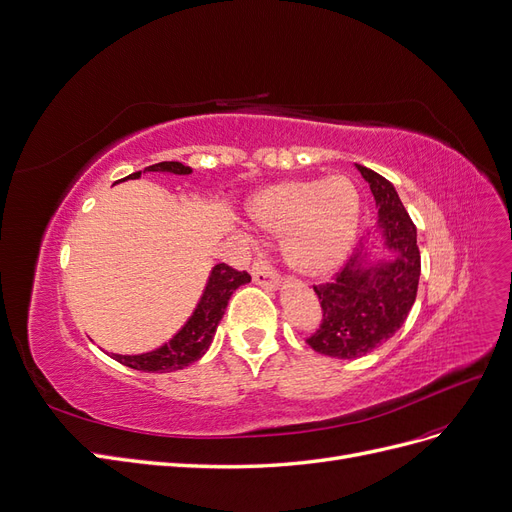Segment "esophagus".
<instances>
[{
	"instance_id": "34e87169",
	"label": "esophagus",
	"mask_w": 512,
	"mask_h": 512,
	"mask_svg": "<svg viewBox=\"0 0 512 512\" xmlns=\"http://www.w3.org/2000/svg\"><path fill=\"white\" fill-rule=\"evenodd\" d=\"M251 274H253L255 285H259L263 289H276L280 285V276L276 274V270L270 266L268 261L253 263Z\"/></svg>"
}]
</instances>
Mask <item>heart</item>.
I'll return each mask as SVG.
<instances>
[{"mask_svg": "<svg viewBox=\"0 0 512 512\" xmlns=\"http://www.w3.org/2000/svg\"><path fill=\"white\" fill-rule=\"evenodd\" d=\"M249 217L270 234L285 236L289 268L306 278L333 274L350 255L361 198L348 177L280 181L249 202Z\"/></svg>", "mask_w": 512, "mask_h": 512, "instance_id": "obj_1", "label": "heart"}]
</instances>
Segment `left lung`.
<instances>
[{
	"label": "left lung",
	"instance_id": "1",
	"mask_svg": "<svg viewBox=\"0 0 512 512\" xmlns=\"http://www.w3.org/2000/svg\"><path fill=\"white\" fill-rule=\"evenodd\" d=\"M377 208L375 240L361 246L333 282L314 287L323 323L308 344L331 358H361L403 327L420 282L418 230L394 185L356 164Z\"/></svg>",
	"mask_w": 512,
	"mask_h": 512
}]
</instances>
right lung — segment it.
I'll use <instances>...</instances> for the list:
<instances>
[{"label":"right lung","mask_w":512,"mask_h":512,"mask_svg":"<svg viewBox=\"0 0 512 512\" xmlns=\"http://www.w3.org/2000/svg\"><path fill=\"white\" fill-rule=\"evenodd\" d=\"M143 173H160V175H192L194 170L181 164V162H160L154 166H147ZM139 173H132L126 179H139ZM122 179V181H126ZM251 276L246 272H236L225 263H217V266L208 274V280L204 285V291L198 299V304L189 316L183 327L164 342L162 346L141 352V354H113V361H118L130 369L147 371V373H170L179 371L187 365L196 363L202 358L211 346L215 331L225 314L227 301L234 295V291L242 285H249Z\"/></svg>","instance_id":"obj_1"}]
</instances>
